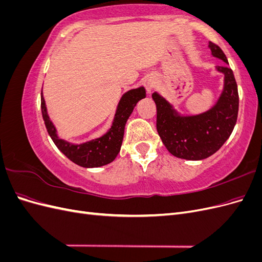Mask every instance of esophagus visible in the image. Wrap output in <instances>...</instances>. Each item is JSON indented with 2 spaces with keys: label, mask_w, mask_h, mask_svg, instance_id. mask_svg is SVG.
Returning a JSON list of instances; mask_svg holds the SVG:
<instances>
[{
  "label": "esophagus",
  "mask_w": 262,
  "mask_h": 262,
  "mask_svg": "<svg viewBox=\"0 0 262 262\" xmlns=\"http://www.w3.org/2000/svg\"><path fill=\"white\" fill-rule=\"evenodd\" d=\"M155 85H156V84H155V81L153 80V78H148L147 82L145 83V89H146L147 94H150V93H152V91L154 90Z\"/></svg>",
  "instance_id": "1"
}]
</instances>
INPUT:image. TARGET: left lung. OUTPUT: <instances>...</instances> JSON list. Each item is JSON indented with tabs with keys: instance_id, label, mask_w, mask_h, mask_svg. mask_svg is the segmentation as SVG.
<instances>
[{
	"instance_id": "obj_1",
	"label": "left lung",
	"mask_w": 262,
	"mask_h": 262,
	"mask_svg": "<svg viewBox=\"0 0 262 262\" xmlns=\"http://www.w3.org/2000/svg\"><path fill=\"white\" fill-rule=\"evenodd\" d=\"M211 54L226 64L228 61L219 46L209 42ZM224 75V85L215 105L198 115H181L157 92L152 94L156 104V129L168 152L178 158L201 161L213 155L231 136L238 115V91L233 71L215 67Z\"/></svg>"
}]
</instances>
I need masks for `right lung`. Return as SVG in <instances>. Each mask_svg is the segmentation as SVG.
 <instances>
[{
    "label": "right lung",
    "instance_id": "obj_1",
    "mask_svg": "<svg viewBox=\"0 0 262 262\" xmlns=\"http://www.w3.org/2000/svg\"><path fill=\"white\" fill-rule=\"evenodd\" d=\"M145 98V89L140 86L125 92L118 102L116 114L110 129L101 137L83 142L80 144L71 143L58 137L57 129L47 113L46 101L41 91V113L50 138L61 152L74 164L85 168L101 167L115 161L118 153L120 152L124 126L131 116L138 101Z\"/></svg>",
    "mask_w": 262,
    "mask_h": 262
}]
</instances>
